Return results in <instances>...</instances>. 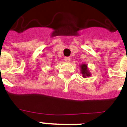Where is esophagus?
Wrapping results in <instances>:
<instances>
[{
    "mask_svg": "<svg viewBox=\"0 0 127 127\" xmlns=\"http://www.w3.org/2000/svg\"><path fill=\"white\" fill-rule=\"evenodd\" d=\"M64 60H65V61H66V62H69V61H71V58H70V57H68V56H67V57H65V58H64Z\"/></svg>",
    "mask_w": 127,
    "mask_h": 127,
    "instance_id": "obj_1",
    "label": "esophagus"
}]
</instances>
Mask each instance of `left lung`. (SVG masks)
Instances as JSON below:
<instances>
[{
	"label": "left lung",
	"mask_w": 127,
	"mask_h": 127,
	"mask_svg": "<svg viewBox=\"0 0 127 127\" xmlns=\"http://www.w3.org/2000/svg\"><path fill=\"white\" fill-rule=\"evenodd\" d=\"M81 73H82L83 77H90V73L87 69V66L85 64H81Z\"/></svg>",
	"instance_id": "left-lung-1"
}]
</instances>
